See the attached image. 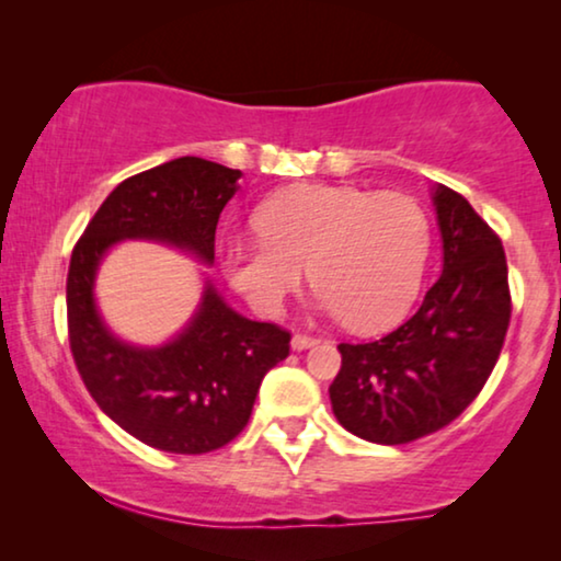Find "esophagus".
Listing matches in <instances>:
<instances>
[{
    "instance_id": "obj_1",
    "label": "esophagus",
    "mask_w": 561,
    "mask_h": 561,
    "mask_svg": "<svg viewBox=\"0 0 561 561\" xmlns=\"http://www.w3.org/2000/svg\"><path fill=\"white\" fill-rule=\"evenodd\" d=\"M313 344H319V340L317 336H311V334H294V340H290V347L294 350H309V347H313Z\"/></svg>"
}]
</instances>
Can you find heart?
I'll list each match as a JSON object with an SVG mask.
<instances>
[{
	"mask_svg": "<svg viewBox=\"0 0 561 561\" xmlns=\"http://www.w3.org/2000/svg\"><path fill=\"white\" fill-rule=\"evenodd\" d=\"M263 237L225 252V275L263 317H278L309 267L319 304L355 332H382L411 311L424 280L432 225L403 194L296 186L255 214Z\"/></svg>",
	"mask_w": 561,
	"mask_h": 561,
	"instance_id": "heart-1",
	"label": "heart"
}]
</instances>
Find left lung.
I'll return each instance as SVG.
<instances>
[{
	"label": "left lung",
	"instance_id": "left-lung-1",
	"mask_svg": "<svg viewBox=\"0 0 561 561\" xmlns=\"http://www.w3.org/2000/svg\"><path fill=\"white\" fill-rule=\"evenodd\" d=\"M444 271L409 321L373 342H342L329 398L340 424L375 444L439 432L470 405L511 324L503 242L457 191L436 186Z\"/></svg>",
	"mask_w": 561,
	"mask_h": 561
}]
</instances>
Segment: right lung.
<instances>
[{
    "label": "right lung",
    "mask_w": 561,
    "mask_h": 561,
    "mask_svg": "<svg viewBox=\"0 0 561 561\" xmlns=\"http://www.w3.org/2000/svg\"><path fill=\"white\" fill-rule=\"evenodd\" d=\"M240 175L186 156L122 181L83 229L68 265V344L83 386L114 424L173 455L214 451L248 426L265 373L288 357L290 332L240 317L209 286L173 342L129 347L96 313V265L129 237L175 244L211 263L219 214Z\"/></svg>",
    "instance_id": "1"
}]
</instances>
